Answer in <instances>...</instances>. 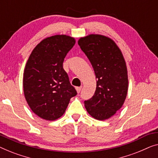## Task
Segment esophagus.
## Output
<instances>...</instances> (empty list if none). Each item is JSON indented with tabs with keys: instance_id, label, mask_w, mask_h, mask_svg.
I'll list each match as a JSON object with an SVG mask.
<instances>
[{
	"instance_id": "34e87169",
	"label": "esophagus",
	"mask_w": 158,
	"mask_h": 158,
	"mask_svg": "<svg viewBox=\"0 0 158 158\" xmlns=\"http://www.w3.org/2000/svg\"><path fill=\"white\" fill-rule=\"evenodd\" d=\"M76 89L77 91V92L79 93L80 92H81V86H80V87H78V86H77V87H76Z\"/></svg>"
}]
</instances>
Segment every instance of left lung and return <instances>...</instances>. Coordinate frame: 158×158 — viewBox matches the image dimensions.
I'll use <instances>...</instances> for the list:
<instances>
[{
	"instance_id": "obj_1",
	"label": "left lung",
	"mask_w": 158,
	"mask_h": 158,
	"mask_svg": "<svg viewBox=\"0 0 158 158\" xmlns=\"http://www.w3.org/2000/svg\"><path fill=\"white\" fill-rule=\"evenodd\" d=\"M78 44L97 79L94 94L84 101L85 108L96 119H107L122 107L127 94V69L123 55L113 40L102 35H86Z\"/></svg>"
}]
</instances>
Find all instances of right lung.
Listing matches in <instances>:
<instances>
[{
    "mask_svg": "<svg viewBox=\"0 0 158 158\" xmlns=\"http://www.w3.org/2000/svg\"><path fill=\"white\" fill-rule=\"evenodd\" d=\"M75 44L74 38L56 35L41 41L28 58L23 74V92L34 113L53 121L64 114L77 92L63 68L64 58Z\"/></svg>",
    "mask_w": 158,
    "mask_h": 158,
    "instance_id": "obj_1",
    "label": "right lung"
}]
</instances>
